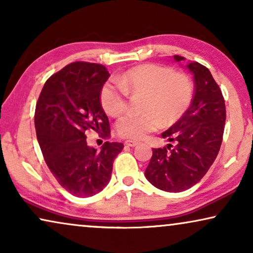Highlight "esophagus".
<instances>
[{
	"label": "esophagus",
	"mask_w": 253,
	"mask_h": 253,
	"mask_svg": "<svg viewBox=\"0 0 253 253\" xmlns=\"http://www.w3.org/2000/svg\"><path fill=\"white\" fill-rule=\"evenodd\" d=\"M126 145L129 147H134V146H137V145H139V143H138V141H134V140H126Z\"/></svg>",
	"instance_id": "34e87169"
}]
</instances>
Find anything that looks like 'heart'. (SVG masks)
<instances>
[{
    "mask_svg": "<svg viewBox=\"0 0 253 253\" xmlns=\"http://www.w3.org/2000/svg\"><path fill=\"white\" fill-rule=\"evenodd\" d=\"M117 82L105 83L100 91V102L108 115L119 116L126 109L129 93L144 94V112L127 113L117 121V132L127 139H143L160 124L170 126L184 115L192 100L193 88L188 76L161 65L130 69Z\"/></svg>",
    "mask_w": 253,
    "mask_h": 253,
    "instance_id": "obj_1",
    "label": "heart"
}]
</instances>
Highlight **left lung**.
<instances>
[{"label": "left lung", "mask_w": 253, "mask_h": 253, "mask_svg": "<svg viewBox=\"0 0 253 253\" xmlns=\"http://www.w3.org/2000/svg\"><path fill=\"white\" fill-rule=\"evenodd\" d=\"M172 57L178 63L185 61L178 55ZM185 68L193 75L195 83L191 105L161 134L176 145L153 148L145 170L152 185L167 192L185 191L204 177L219 153L226 122L222 93L209 69L198 62H189Z\"/></svg>", "instance_id": "8db88e82"}]
</instances>
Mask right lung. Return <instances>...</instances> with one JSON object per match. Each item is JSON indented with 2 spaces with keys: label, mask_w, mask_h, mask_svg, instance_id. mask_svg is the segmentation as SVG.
<instances>
[{
  "label": "right lung",
  "mask_w": 253,
  "mask_h": 253,
  "mask_svg": "<svg viewBox=\"0 0 253 253\" xmlns=\"http://www.w3.org/2000/svg\"><path fill=\"white\" fill-rule=\"evenodd\" d=\"M101 64L75 62L44 83L36 107L34 126L44 161L61 186L72 196H94L108 184L122 143L88 146L89 130L109 137V121L100 91L109 78Z\"/></svg>",
  "instance_id": "obj_1"
}]
</instances>
